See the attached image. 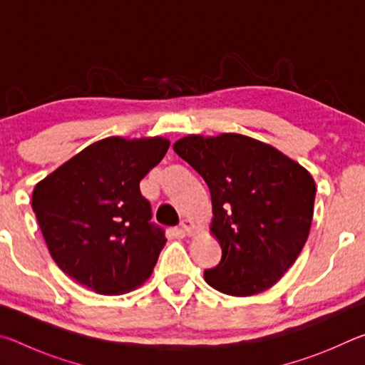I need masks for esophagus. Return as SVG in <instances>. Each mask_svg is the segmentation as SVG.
<instances>
[{
    "mask_svg": "<svg viewBox=\"0 0 365 365\" xmlns=\"http://www.w3.org/2000/svg\"><path fill=\"white\" fill-rule=\"evenodd\" d=\"M180 227H182V230L187 233V235H193L195 233V224L190 219H183L180 222Z\"/></svg>",
    "mask_w": 365,
    "mask_h": 365,
    "instance_id": "obj_1",
    "label": "esophagus"
}]
</instances>
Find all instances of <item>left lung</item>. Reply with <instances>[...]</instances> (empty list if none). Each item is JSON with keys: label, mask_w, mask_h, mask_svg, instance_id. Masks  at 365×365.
Segmentation results:
<instances>
[{"label": "left lung", "mask_w": 365, "mask_h": 365, "mask_svg": "<svg viewBox=\"0 0 365 365\" xmlns=\"http://www.w3.org/2000/svg\"><path fill=\"white\" fill-rule=\"evenodd\" d=\"M174 151L207 183L211 233L222 259L207 285L230 296L262 293L292 267L309 237L316 182L274 146L240 133L188 135Z\"/></svg>", "instance_id": "left-lung-1"}]
</instances>
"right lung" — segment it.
<instances>
[{
	"label": "right lung",
	"mask_w": 365,
	"mask_h": 365,
	"mask_svg": "<svg viewBox=\"0 0 365 365\" xmlns=\"http://www.w3.org/2000/svg\"><path fill=\"white\" fill-rule=\"evenodd\" d=\"M168 138L109 137L86 146L35 185L32 209L49 255L80 285L123 294L150 279L168 240L151 224L140 180Z\"/></svg>",
	"instance_id": "add662e5"
}]
</instances>
